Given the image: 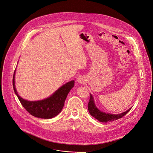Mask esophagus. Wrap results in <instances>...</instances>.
Returning <instances> with one entry per match:
<instances>
[{
    "mask_svg": "<svg viewBox=\"0 0 153 153\" xmlns=\"http://www.w3.org/2000/svg\"><path fill=\"white\" fill-rule=\"evenodd\" d=\"M77 82L80 84H84L85 83V77L83 76H79L77 78Z\"/></svg>",
    "mask_w": 153,
    "mask_h": 153,
    "instance_id": "1",
    "label": "esophagus"
}]
</instances>
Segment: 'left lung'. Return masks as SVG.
<instances>
[{
	"mask_svg": "<svg viewBox=\"0 0 153 153\" xmlns=\"http://www.w3.org/2000/svg\"><path fill=\"white\" fill-rule=\"evenodd\" d=\"M88 106L89 112L92 117H93L94 118L97 120L99 121L102 122H110V121H114L119 120L122 118L123 117H124L131 109L130 108L126 112H123L120 114H117V115L106 114V113L101 112L95 106L93 97L91 94H90V99H89V102L88 103Z\"/></svg>",
	"mask_w": 153,
	"mask_h": 153,
	"instance_id": "8db88e82",
	"label": "left lung"
}]
</instances>
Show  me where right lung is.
Returning a JSON list of instances; mask_svg holds the SVG:
<instances>
[{"mask_svg":"<svg viewBox=\"0 0 153 153\" xmlns=\"http://www.w3.org/2000/svg\"><path fill=\"white\" fill-rule=\"evenodd\" d=\"M15 73L13 77V90L23 107L31 114L36 118L50 119L57 116L61 112L68 93L74 85L72 80L62 86L50 97L42 100L28 101L21 97L15 86Z\"/></svg>","mask_w":153,"mask_h":153,"instance_id":"obj_1","label":"right lung"}]
</instances>
